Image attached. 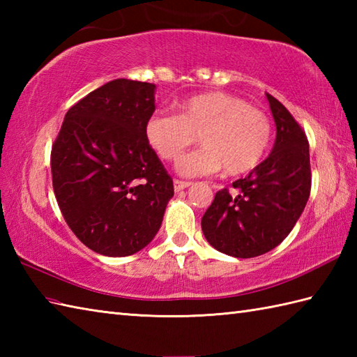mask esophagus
<instances>
[{"mask_svg": "<svg viewBox=\"0 0 357 357\" xmlns=\"http://www.w3.org/2000/svg\"><path fill=\"white\" fill-rule=\"evenodd\" d=\"M192 183H187V181H179V179H174L173 181V187H174V192H181L184 190V188L190 187Z\"/></svg>", "mask_w": 357, "mask_h": 357, "instance_id": "obj_1", "label": "esophagus"}]
</instances>
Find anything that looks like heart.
Here are the masks:
<instances>
[{
	"label": "heart",
	"instance_id": "heart-1",
	"mask_svg": "<svg viewBox=\"0 0 357 357\" xmlns=\"http://www.w3.org/2000/svg\"><path fill=\"white\" fill-rule=\"evenodd\" d=\"M199 136L202 147L178 161L184 176L224 169L238 176L256 169L271 142L270 118L239 96L210 92L188 98L178 115L156 113L146 123V139L155 153L173 161Z\"/></svg>",
	"mask_w": 357,
	"mask_h": 357
}]
</instances>
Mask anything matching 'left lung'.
<instances>
[{"label": "left lung", "instance_id": "8db88e82", "mask_svg": "<svg viewBox=\"0 0 357 357\" xmlns=\"http://www.w3.org/2000/svg\"><path fill=\"white\" fill-rule=\"evenodd\" d=\"M276 141L267 159L233 183L236 193L218 192L201 219L202 233L218 252L256 257L270 252L293 230L312 188L307 136L282 104L267 93Z\"/></svg>", "mask_w": 357, "mask_h": 357}]
</instances>
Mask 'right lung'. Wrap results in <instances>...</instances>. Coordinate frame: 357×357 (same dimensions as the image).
Instances as JSON below:
<instances>
[{
  "instance_id": "obj_1",
  "label": "right lung",
  "mask_w": 357,
  "mask_h": 357,
  "mask_svg": "<svg viewBox=\"0 0 357 357\" xmlns=\"http://www.w3.org/2000/svg\"><path fill=\"white\" fill-rule=\"evenodd\" d=\"M156 86L126 78L66 113L52 147V183L70 230L93 252L121 257L149 245L173 181L146 139Z\"/></svg>"
}]
</instances>
